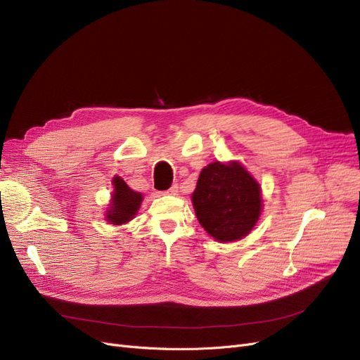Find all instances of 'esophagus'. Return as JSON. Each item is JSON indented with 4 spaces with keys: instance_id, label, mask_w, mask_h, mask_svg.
<instances>
[{
    "instance_id": "1",
    "label": "esophagus",
    "mask_w": 360,
    "mask_h": 360,
    "mask_svg": "<svg viewBox=\"0 0 360 360\" xmlns=\"http://www.w3.org/2000/svg\"><path fill=\"white\" fill-rule=\"evenodd\" d=\"M165 193H168V195H179V184H172Z\"/></svg>"
}]
</instances>
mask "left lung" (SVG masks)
I'll return each instance as SVG.
<instances>
[{"instance_id": "obj_1", "label": "left lung", "mask_w": 360, "mask_h": 360, "mask_svg": "<svg viewBox=\"0 0 360 360\" xmlns=\"http://www.w3.org/2000/svg\"><path fill=\"white\" fill-rule=\"evenodd\" d=\"M201 226L220 243L244 238L262 212L259 183L240 162L207 165L192 193Z\"/></svg>"}]
</instances>
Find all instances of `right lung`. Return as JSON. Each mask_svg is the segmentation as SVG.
Masks as SVG:
<instances>
[{"mask_svg": "<svg viewBox=\"0 0 360 360\" xmlns=\"http://www.w3.org/2000/svg\"><path fill=\"white\" fill-rule=\"evenodd\" d=\"M115 191L111 195V202L105 213V220L111 225H123L128 223L137 214L143 201V195L140 192L132 191L129 186L120 177L113 179Z\"/></svg>", "mask_w": 360, "mask_h": 360, "instance_id": "obj_1", "label": "right lung"}]
</instances>
